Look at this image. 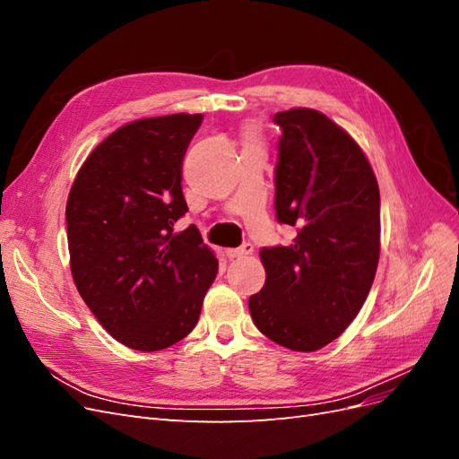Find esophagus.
<instances>
[{
	"label": "esophagus",
	"instance_id": "34e87169",
	"mask_svg": "<svg viewBox=\"0 0 459 459\" xmlns=\"http://www.w3.org/2000/svg\"><path fill=\"white\" fill-rule=\"evenodd\" d=\"M253 251H255V247L251 243H245L238 248H228L226 255H228V258H243V256L253 255Z\"/></svg>",
	"mask_w": 459,
	"mask_h": 459
}]
</instances>
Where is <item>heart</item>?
I'll use <instances>...</instances> for the list:
<instances>
[{
	"mask_svg": "<svg viewBox=\"0 0 459 459\" xmlns=\"http://www.w3.org/2000/svg\"><path fill=\"white\" fill-rule=\"evenodd\" d=\"M245 140H247V142H256L255 130H247V132H245Z\"/></svg>",
	"mask_w": 459,
	"mask_h": 459,
	"instance_id": "1",
	"label": "heart"
}]
</instances>
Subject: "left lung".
Listing matches in <instances>:
<instances>
[{
	"mask_svg": "<svg viewBox=\"0 0 459 459\" xmlns=\"http://www.w3.org/2000/svg\"><path fill=\"white\" fill-rule=\"evenodd\" d=\"M275 164V216L295 226L293 245L264 247L262 290L248 299L270 341L312 352L352 324L377 272L379 186L364 151L314 108H289Z\"/></svg>",
	"mask_w": 459,
	"mask_h": 459,
	"instance_id": "8db88e82",
	"label": "left lung"
}]
</instances>
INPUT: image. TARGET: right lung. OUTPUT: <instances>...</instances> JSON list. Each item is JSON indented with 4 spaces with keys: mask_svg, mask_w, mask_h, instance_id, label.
Returning <instances> with one entry per match:
<instances>
[{
    "mask_svg": "<svg viewBox=\"0 0 459 459\" xmlns=\"http://www.w3.org/2000/svg\"><path fill=\"white\" fill-rule=\"evenodd\" d=\"M203 115L126 124L97 145L66 201V238L80 297L110 335L155 352L197 325L218 273L195 226L176 231L187 212L182 162Z\"/></svg>",
    "mask_w": 459,
    "mask_h": 459,
    "instance_id": "add662e5",
    "label": "right lung"
}]
</instances>
